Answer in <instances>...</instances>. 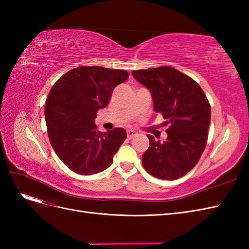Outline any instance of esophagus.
<instances>
[{
    "mask_svg": "<svg viewBox=\"0 0 249 249\" xmlns=\"http://www.w3.org/2000/svg\"><path fill=\"white\" fill-rule=\"evenodd\" d=\"M126 135H127V138L131 139V138H133V137L136 136L137 133L135 132L134 130H127V132H126Z\"/></svg>",
    "mask_w": 249,
    "mask_h": 249,
    "instance_id": "esophagus-1",
    "label": "esophagus"
}]
</instances>
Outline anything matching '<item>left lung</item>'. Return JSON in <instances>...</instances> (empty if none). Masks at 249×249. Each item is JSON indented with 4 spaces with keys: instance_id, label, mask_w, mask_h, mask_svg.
<instances>
[{
    "instance_id": "left-lung-1",
    "label": "left lung",
    "mask_w": 249,
    "mask_h": 249,
    "mask_svg": "<svg viewBox=\"0 0 249 249\" xmlns=\"http://www.w3.org/2000/svg\"><path fill=\"white\" fill-rule=\"evenodd\" d=\"M133 77L149 89L154 109L166 119L167 139L148 135L142 156L144 169L155 178L177 179L199 161L207 145L211 107L197 82L171 66L134 71Z\"/></svg>"
}]
</instances>
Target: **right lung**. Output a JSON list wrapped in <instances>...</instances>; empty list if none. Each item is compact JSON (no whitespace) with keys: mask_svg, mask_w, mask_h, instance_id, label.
Here are the masks:
<instances>
[{"mask_svg":"<svg viewBox=\"0 0 249 249\" xmlns=\"http://www.w3.org/2000/svg\"><path fill=\"white\" fill-rule=\"evenodd\" d=\"M127 78L124 70L80 66L53 85L44 108L48 136L60 160L76 173L90 176L108 168L125 140L123 127L99 132L94 119Z\"/></svg>","mask_w":249,"mask_h":249,"instance_id":"add662e5","label":"right lung"}]
</instances>
